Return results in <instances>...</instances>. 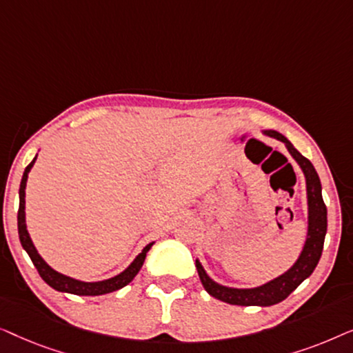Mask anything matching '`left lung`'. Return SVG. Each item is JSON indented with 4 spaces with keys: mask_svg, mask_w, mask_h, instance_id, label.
<instances>
[{
    "mask_svg": "<svg viewBox=\"0 0 353 353\" xmlns=\"http://www.w3.org/2000/svg\"><path fill=\"white\" fill-rule=\"evenodd\" d=\"M265 137L274 138L278 141L284 143L288 152L297 162L301 170L305 176V188H307V236L303 248L299 254L296 262L292 267L286 270L279 276L270 279L268 283L260 284L255 288H231L223 286L212 279L202 267L199 259H196V268L199 273L201 283L207 292L212 297L219 299L221 302L231 303V305H243V307H270L274 303L284 301L289 294L296 291L299 284L310 276L313 270L316 268L320 262L323 244H325V236L327 230V210L321 196V181L320 176L313 167V163L303 157L301 152L294 148V144L276 130H263Z\"/></svg>",
    "mask_w": 353,
    "mask_h": 353,
    "instance_id": "8db88e82",
    "label": "left lung"
}]
</instances>
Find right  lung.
Returning a JSON list of instances; mask_svg holds the SVG:
<instances>
[{
  "mask_svg": "<svg viewBox=\"0 0 353 353\" xmlns=\"http://www.w3.org/2000/svg\"><path fill=\"white\" fill-rule=\"evenodd\" d=\"M35 161H37V156L33 157V161L27 165L21 180V188H19L17 230H19V239H21L22 248L28 254V257L32 259V262L38 270V273H40L43 281H45L48 286L56 289V291L75 294V296H103V294L119 291V289L127 286L128 283H132L133 278L137 276L139 270H141L144 259H146V254L149 252V249L152 248L154 241L152 243H149L146 248H144L141 252L134 257L133 262L130 263L122 273L115 274L112 278L103 279V281H80V279L67 276V274H62L59 272H56L54 268H51L50 265L45 262V259L38 254L35 244H33L30 234H28L27 231V221H26V188H27L28 173H30L32 167L35 165Z\"/></svg>",
  "mask_w": 353,
  "mask_h": 353,
  "instance_id": "obj_1",
  "label": "right lung"
}]
</instances>
